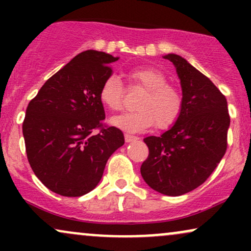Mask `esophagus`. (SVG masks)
Wrapping results in <instances>:
<instances>
[{"instance_id":"1","label":"esophagus","mask_w":251,"mask_h":251,"mask_svg":"<svg viewBox=\"0 0 251 251\" xmlns=\"http://www.w3.org/2000/svg\"><path fill=\"white\" fill-rule=\"evenodd\" d=\"M124 137H125V142H126V143L134 142V140L137 139V137H134V135L128 134V133H125V134H124Z\"/></svg>"}]
</instances>
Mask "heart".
I'll return each instance as SVG.
<instances>
[{
	"mask_svg": "<svg viewBox=\"0 0 251 251\" xmlns=\"http://www.w3.org/2000/svg\"><path fill=\"white\" fill-rule=\"evenodd\" d=\"M129 87L145 91L137 103L138 111L114 117L112 124L129 132H139L155 125L168 129L178 122L183 112V97L177 87L168 83V77L154 67H137L127 72ZM125 87L117 75L103 80L99 99L109 111L119 112L124 107Z\"/></svg>",
	"mask_w": 251,
	"mask_h": 251,
	"instance_id": "heart-1",
	"label": "heart"
}]
</instances>
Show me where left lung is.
Returning a JSON list of instances; mask_svg holds the SVG:
<instances>
[{
	"mask_svg": "<svg viewBox=\"0 0 251 251\" xmlns=\"http://www.w3.org/2000/svg\"><path fill=\"white\" fill-rule=\"evenodd\" d=\"M164 57L180 79L183 112L165 133L144 139L149 155L140 172L155 191L180 196L201 185L226 154L230 117L226 96L208 76L179 55Z\"/></svg>",
	"mask_w": 251,
	"mask_h": 251,
	"instance_id": "obj_1",
	"label": "left lung"
}]
</instances>
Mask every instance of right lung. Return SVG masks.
Returning <instances> with one entry per match:
<instances>
[{"label": "right lung", "mask_w": 251, "mask_h": 251, "mask_svg": "<svg viewBox=\"0 0 251 251\" xmlns=\"http://www.w3.org/2000/svg\"><path fill=\"white\" fill-rule=\"evenodd\" d=\"M118 57L86 50L50 76L28 103L22 124L34 174L65 197L88 194L101 179L108 158L124 145L119 128L103 123L99 99ZM94 130H98L97 134Z\"/></svg>", "instance_id": "1"}]
</instances>
